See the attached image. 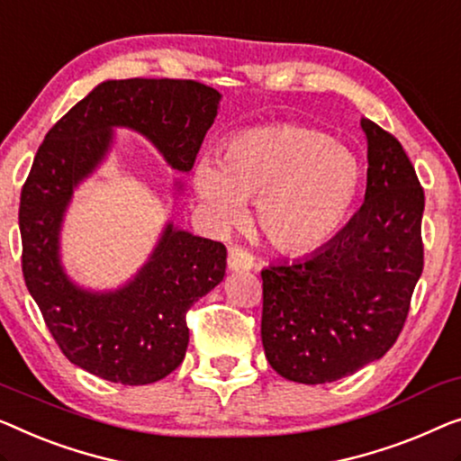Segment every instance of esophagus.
<instances>
[{"instance_id": "1", "label": "esophagus", "mask_w": 461, "mask_h": 461, "mask_svg": "<svg viewBox=\"0 0 461 461\" xmlns=\"http://www.w3.org/2000/svg\"><path fill=\"white\" fill-rule=\"evenodd\" d=\"M229 268L230 270H251L256 264V258L249 249H245L241 245H230L229 247Z\"/></svg>"}]
</instances>
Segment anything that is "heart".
<instances>
[{
  "instance_id": "1",
  "label": "heart",
  "mask_w": 461,
  "mask_h": 461,
  "mask_svg": "<svg viewBox=\"0 0 461 461\" xmlns=\"http://www.w3.org/2000/svg\"><path fill=\"white\" fill-rule=\"evenodd\" d=\"M195 183L218 222H241L243 199L258 197V222L270 243L305 251L329 241L349 214L359 166L322 132L276 124L232 137L222 162H199Z\"/></svg>"
}]
</instances>
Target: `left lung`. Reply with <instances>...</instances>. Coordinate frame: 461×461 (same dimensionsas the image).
I'll use <instances>...</instances> for the list:
<instances>
[{
	"mask_svg": "<svg viewBox=\"0 0 461 461\" xmlns=\"http://www.w3.org/2000/svg\"><path fill=\"white\" fill-rule=\"evenodd\" d=\"M368 183L349 224L312 256L262 270V343L280 376L324 384L402 335L424 268V189L402 143L362 118Z\"/></svg>",
	"mask_w": 461,
	"mask_h": 461,
	"instance_id": "8db88e82",
	"label": "left lung"
}]
</instances>
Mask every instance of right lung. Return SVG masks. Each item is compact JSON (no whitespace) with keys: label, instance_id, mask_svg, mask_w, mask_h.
<instances>
[{"label":"right lung","instance_id":"right-lung-1","mask_svg":"<svg viewBox=\"0 0 461 461\" xmlns=\"http://www.w3.org/2000/svg\"><path fill=\"white\" fill-rule=\"evenodd\" d=\"M220 93L186 78H126L95 86L51 126L20 193L23 276L59 351L120 384L168 376L189 345L186 312L224 278L226 247L164 230L137 278L116 293L77 289L58 259L72 186L102 162L114 126L149 139L172 168L189 172L218 114Z\"/></svg>","mask_w":461,"mask_h":461}]
</instances>
